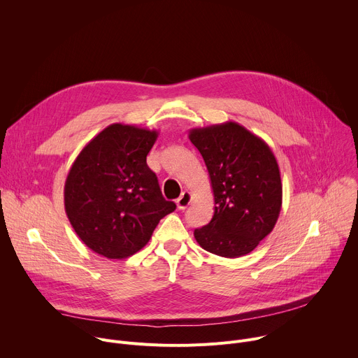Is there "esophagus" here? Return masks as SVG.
<instances>
[{"label":"esophagus","instance_id":"obj_1","mask_svg":"<svg viewBox=\"0 0 358 358\" xmlns=\"http://www.w3.org/2000/svg\"><path fill=\"white\" fill-rule=\"evenodd\" d=\"M191 199H192V195H191V192L189 191H184L177 199H176V203H177V208L178 210H185L188 206H189V202H191Z\"/></svg>","mask_w":358,"mask_h":358}]
</instances>
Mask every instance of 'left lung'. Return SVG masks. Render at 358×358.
<instances>
[{"label": "left lung", "mask_w": 358, "mask_h": 358, "mask_svg": "<svg viewBox=\"0 0 358 358\" xmlns=\"http://www.w3.org/2000/svg\"><path fill=\"white\" fill-rule=\"evenodd\" d=\"M206 162L215 201L210 224L194 231L199 246L239 258L268 236L282 208L280 171L271 147L235 122L191 129Z\"/></svg>", "instance_id": "1"}]
</instances>
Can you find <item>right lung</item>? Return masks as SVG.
<instances>
[{
	"label": "right lung",
	"mask_w": 358,
	"mask_h": 358,
	"mask_svg": "<svg viewBox=\"0 0 358 358\" xmlns=\"http://www.w3.org/2000/svg\"><path fill=\"white\" fill-rule=\"evenodd\" d=\"M157 137V130L113 123L83 147L68 173L69 222L89 249L108 259L131 257L176 210L145 162Z\"/></svg>",
	"instance_id": "add662e5"
}]
</instances>
